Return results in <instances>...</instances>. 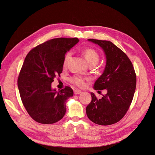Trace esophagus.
<instances>
[{
    "label": "esophagus",
    "mask_w": 155,
    "mask_h": 155,
    "mask_svg": "<svg viewBox=\"0 0 155 155\" xmlns=\"http://www.w3.org/2000/svg\"><path fill=\"white\" fill-rule=\"evenodd\" d=\"M81 93H82V91L80 90H77V89H76V90L74 91V94L75 95H78V94H80Z\"/></svg>",
    "instance_id": "esophagus-1"
}]
</instances>
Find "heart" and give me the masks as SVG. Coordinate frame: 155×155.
Returning a JSON list of instances; mask_svg holds the SVG:
<instances>
[{
  "label": "heart",
  "mask_w": 155,
  "mask_h": 155,
  "mask_svg": "<svg viewBox=\"0 0 155 155\" xmlns=\"http://www.w3.org/2000/svg\"><path fill=\"white\" fill-rule=\"evenodd\" d=\"M83 54L89 65H94V66H95V65L98 63L99 61V54L95 50H94V49L86 48L85 50H84ZM71 51L67 52V54H65L63 60V66L65 67L67 64V63L71 58ZM85 78L79 76H74L70 79L71 83L76 85L79 87H84L85 85Z\"/></svg>",
  "instance_id": "obj_1"
}]
</instances>
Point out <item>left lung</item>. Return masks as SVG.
Listing matches in <instances>:
<instances>
[{
	"label": "left lung",
	"instance_id": "8db88e82",
	"mask_svg": "<svg viewBox=\"0 0 155 155\" xmlns=\"http://www.w3.org/2000/svg\"><path fill=\"white\" fill-rule=\"evenodd\" d=\"M88 41L98 45L105 55L104 70L94 88L105 89L107 94L97 99L91 93L92 101L86 107L87 115L97 124H115L124 116L133 101L136 85L135 71L127 56L112 42L94 39Z\"/></svg>",
	"mask_w": 155,
	"mask_h": 155
}]
</instances>
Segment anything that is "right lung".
I'll return each instance as SVG.
<instances>
[{"instance_id": "1", "label": "right lung", "mask_w": 155, "mask_h": 155, "mask_svg": "<svg viewBox=\"0 0 155 155\" xmlns=\"http://www.w3.org/2000/svg\"><path fill=\"white\" fill-rule=\"evenodd\" d=\"M78 41L76 38L50 39L31 50L24 61L18 80L19 91L29 115L39 123L53 124L65 114L73 90L67 86L57 91L51 83L63 71L65 54Z\"/></svg>"}]
</instances>
